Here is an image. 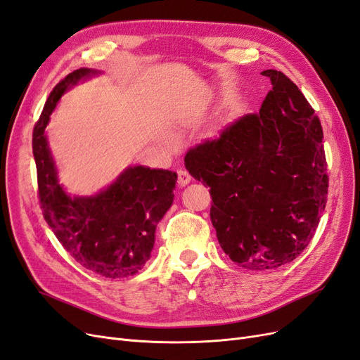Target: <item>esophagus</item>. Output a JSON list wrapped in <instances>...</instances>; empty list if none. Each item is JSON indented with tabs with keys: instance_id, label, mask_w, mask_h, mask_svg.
Segmentation results:
<instances>
[{
	"instance_id": "1",
	"label": "esophagus",
	"mask_w": 360,
	"mask_h": 360,
	"mask_svg": "<svg viewBox=\"0 0 360 360\" xmlns=\"http://www.w3.org/2000/svg\"><path fill=\"white\" fill-rule=\"evenodd\" d=\"M191 180H192V177H191V174H189L186 169L177 171V183H179L180 188L186 186V184L191 183Z\"/></svg>"
}]
</instances>
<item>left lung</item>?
Wrapping results in <instances>:
<instances>
[{
  "instance_id": "obj_1",
  "label": "left lung",
  "mask_w": 360,
  "mask_h": 360,
  "mask_svg": "<svg viewBox=\"0 0 360 360\" xmlns=\"http://www.w3.org/2000/svg\"><path fill=\"white\" fill-rule=\"evenodd\" d=\"M259 114L191 148L184 165L210 188V219L224 252L248 270L291 263L311 242L328 201L323 129L290 78L269 69Z\"/></svg>"
}]
</instances>
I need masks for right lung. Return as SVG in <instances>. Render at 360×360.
<instances>
[{"label":"right lung","mask_w":360,"mask_h":360,"mask_svg":"<svg viewBox=\"0 0 360 360\" xmlns=\"http://www.w3.org/2000/svg\"><path fill=\"white\" fill-rule=\"evenodd\" d=\"M99 73L82 68L56 85L32 132V155L43 216L58 242L82 267L117 279L138 274L150 259L156 226L174 201L177 174L136 165L90 197L64 191L45 129L61 96Z\"/></svg>","instance_id":"1"}]
</instances>
